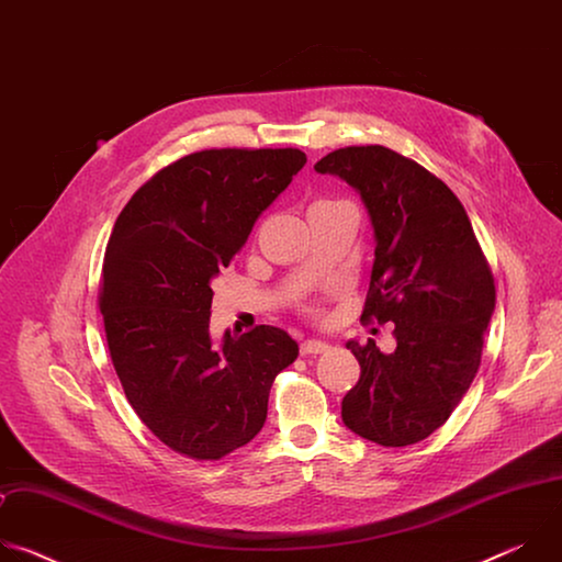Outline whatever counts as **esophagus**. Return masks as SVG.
<instances>
[{"label":"esophagus","instance_id":"34e87169","mask_svg":"<svg viewBox=\"0 0 562 562\" xmlns=\"http://www.w3.org/2000/svg\"><path fill=\"white\" fill-rule=\"evenodd\" d=\"M325 351H329V342H325V340H304L300 347L302 356H317Z\"/></svg>","mask_w":562,"mask_h":562}]
</instances>
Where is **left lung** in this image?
<instances>
[{"label":"left lung","instance_id":"1","mask_svg":"<svg viewBox=\"0 0 562 562\" xmlns=\"http://www.w3.org/2000/svg\"><path fill=\"white\" fill-rule=\"evenodd\" d=\"M356 189L375 235L362 319L393 323L395 351L373 340L342 397L345 425L382 447H407L447 423L473 382L496 306L492 269L464 206L414 159L386 146H345L313 167Z\"/></svg>","mask_w":562,"mask_h":562}]
</instances>
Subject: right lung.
Here are the masks:
<instances>
[{
	"label": "right lung",
	"mask_w": 562,
	"mask_h": 562,
	"mask_svg": "<svg viewBox=\"0 0 562 562\" xmlns=\"http://www.w3.org/2000/svg\"><path fill=\"white\" fill-rule=\"evenodd\" d=\"M306 165L300 148H209L135 191L106 245L100 311L139 420L173 451L220 460L251 442L297 342L260 325L215 345L213 289L265 209Z\"/></svg>",
	"instance_id": "1"
}]
</instances>
